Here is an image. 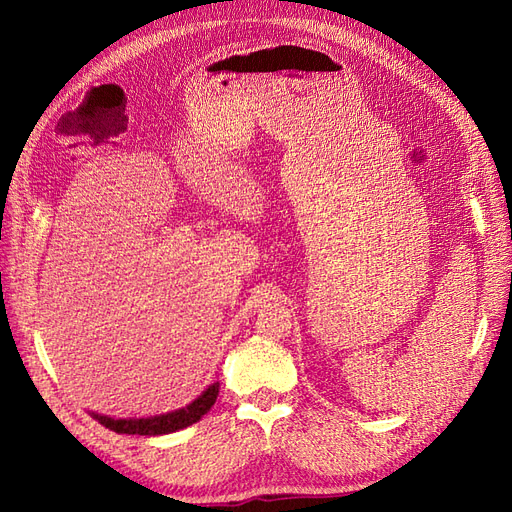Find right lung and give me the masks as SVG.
I'll return each instance as SVG.
<instances>
[{
  "label": "right lung",
  "mask_w": 512,
  "mask_h": 512,
  "mask_svg": "<svg viewBox=\"0 0 512 512\" xmlns=\"http://www.w3.org/2000/svg\"><path fill=\"white\" fill-rule=\"evenodd\" d=\"M218 393H220V382H213L209 389H205L192 401L190 406L179 408L175 412L158 414V416H147V418H113V416H104L96 412H91V416H94L100 425H104L106 429H111L115 433H128V436H134V433H138V436H164V433H173L200 421V418H203L215 404Z\"/></svg>",
  "instance_id": "add662e5"
}]
</instances>
